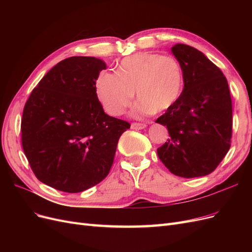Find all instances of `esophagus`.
<instances>
[{"mask_svg":"<svg viewBox=\"0 0 252 252\" xmlns=\"http://www.w3.org/2000/svg\"><path fill=\"white\" fill-rule=\"evenodd\" d=\"M146 127L145 124H141V123H132L131 124V129H134V130H141V129H144Z\"/></svg>","mask_w":252,"mask_h":252,"instance_id":"34e87169","label":"esophagus"}]
</instances>
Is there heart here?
<instances>
[{
    "instance_id": "b5f03b06",
    "label": "heart",
    "mask_w": 252,
    "mask_h": 252,
    "mask_svg": "<svg viewBox=\"0 0 252 252\" xmlns=\"http://www.w3.org/2000/svg\"><path fill=\"white\" fill-rule=\"evenodd\" d=\"M184 79L179 61L170 56L141 52L121 61L117 72L102 71L94 88L98 101L110 116H121L131 105L134 117L168 110L182 94Z\"/></svg>"
}]
</instances>
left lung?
Returning <instances> with one entry per match:
<instances>
[{
	"instance_id": "1",
	"label": "left lung",
	"mask_w": 252,
	"mask_h": 252,
	"mask_svg": "<svg viewBox=\"0 0 252 252\" xmlns=\"http://www.w3.org/2000/svg\"><path fill=\"white\" fill-rule=\"evenodd\" d=\"M183 70L184 88L156 123L169 139L158 156L172 174L191 179L215 170L230 148L232 104L228 83L203 52L185 44L171 47Z\"/></svg>"
}]
</instances>
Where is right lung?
Returning a JSON list of instances; mask_svg holds the SVG:
<instances>
[{
  "label": "right lung",
  "mask_w": 252,
  "mask_h": 252,
  "mask_svg": "<svg viewBox=\"0 0 252 252\" xmlns=\"http://www.w3.org/2000/svg\"><path fill=\"white\" fill-rule=\"evenodd\" d=\"M104 61L71 57L61 61L32 90L23 111L22 146L44 184L82 192L103 181L120 136L130 124L104 112L95 94Z\"/></svg>",
  "instance_id": "right-lung-1"
}]
</instances>
